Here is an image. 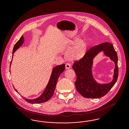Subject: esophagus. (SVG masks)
<instances>
[{
  "label": "esophagus",
  "instance_id": "34e87169",
  "mask_svg": "<svg viewBox=\"0 0 129 129\" xmlns=\"http://www.w3.org/2000/svg\"><path fill=\"white\" fill-rule=\"evenodd\" d=\"M65 67H66V69H69L71 67V65L69 63H67L65 65Z\"/></svg>",
  "mask_w": 129,
  "mask_h": 129
}]
</instances>
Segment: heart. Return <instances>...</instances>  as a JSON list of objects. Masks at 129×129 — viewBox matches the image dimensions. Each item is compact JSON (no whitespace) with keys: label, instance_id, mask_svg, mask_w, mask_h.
<instances>
[{"label":"heart","instance_id":"1","mask_svg":"<svg viewBox=\"0 0 129 129\" xmlns=\"http://www.w3.org/2000/svg\"><path fill=\"white\" fill-rule=\"evenodd\" d=\"M73 46V47L67 52L66 57L71 60H79L86 55L88 47V43L85 40L80 41L77 39L70 42L69 48H71Z\"/></svg>","mask_w":129,"mask_h":129}]
</instances>
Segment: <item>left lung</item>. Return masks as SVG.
Returning a JSON list of instances; mask_svg holds the SVG:
<instances>
[{
  "label": "left lung",
  "instance_id": "8db88e82",
  "mask_svg": "<svg viewBox=\"0 0 129 129\" xmlns=\"http://www.w3.org/2000/svg\"><path fill=\"white\" fill-rule=\"evenodd\" d=\"M102 51L114 62L115 68L113 80L108 83L101 84L93 78L92 73V61L94 57ZM117 52L112 43H104L92 47L87 51L85 56L79 61H75L73 68L77 76L75 82L77 90L86 98H99L105 95L114 86L118 75Z\"/></svg>",
  "mask_w": 129,
  "mask_h": 129
}]
</instances>
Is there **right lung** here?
I'll use <instances>...</instances> for the list:
<instances>
[{"label": "right lung", "mask_w": 129, "mask_h": 129, "mask_svg": "<svg viewBox=\"0 0 129 129\" xmlns=\"http://www.w3.org/2000/svg\"><path fill=\"white\" fill-rule=\"evenodd\" d=\"M24 37H23V36H22V37L20 38V40L16 43H15V44L14 46L13 51H12V55L23 44V43H24ZM12 58H13V55L12 56V61L11 62L10 67H11V65L12 62ZM65 65L64 64L57 66L53 68L48 84L46 86L45 90L43 93V94L39 97L35 99H33V100L25 98L24 97H22L26 102L30 104H40V103H43L48 101L53 95L55 90V86H56L58 78L59 75H60V74L64 72V71L65 70ZM13 87L15 90L16 92H18L17 90L15 89L14 86Z\"/></svg>", "instance_id": "right-lung-1"}]
</instances>
